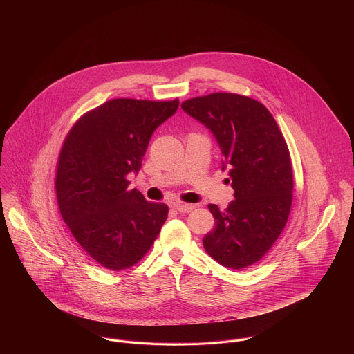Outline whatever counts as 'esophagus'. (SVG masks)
Wrapping results in <instances>:
<instances>
[{"label":"esophagus","instance_id":"esophagus-1","mask_svg":"<svg viewBox=\"0 0 354 354\" xmlns=\"http://www.w3.org/2000/svg\"><path fill=\"white\" fill-rule=\"evenodd\" d=\"M194 207H195V205L187 204V203H177V204H174V209H177L178 212H183V214L191 212V211L194 209Z\"/></svg>","mask_w":354,"mask_h":354}]
</instances>
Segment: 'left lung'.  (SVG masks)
Masks as SVG:
<instances>
[{"label":"left lung","mask_w":354,"mask_h":354,"mask_svg":"<svg viewBox=\"0 0 354 354\" xmlns=\"http://www.w3.org/2000/svg\"><path fill=\"white\" fill-rule=\"evenodd\" d=\"M181 107L214 135L234 189L226 209L208 205L215 227L204 250L227 268H247L270 251L290 212L293 171L283 135L266 106L248 97L215 93Z\"/></svg>","instance_id":"1"}]
</instances>
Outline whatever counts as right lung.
Here are the masks:
<instances>
[{"mask_svg":"<svg viewBox=\"0 0 354 354\" xmlns=\"http://www.w3.org/2000/svg\"><path fill=\"white\" fill-rule=\"evenodd\" d=\"M178 104L107 101L80 117L62 145L55 173L59 212L79 247L102 267L136 264L167 218V205L128 189L127 176L139 173L153 131Z\"/></svg>","mask_w":354,"mask_h":354,"instance_id":"obj_1","label":"right lung"}]
</instances>
